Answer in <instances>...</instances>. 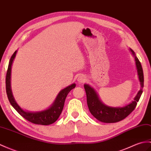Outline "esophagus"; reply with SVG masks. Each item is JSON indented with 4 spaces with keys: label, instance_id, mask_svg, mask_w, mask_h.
<instances>
[{
    "label": "esophagus",
    "instance_id": "34e87169",
    "mask_svg": "<svg viewBox=\"0 0 151 151\" xmlns=\"http://www.w3.org/2000/svg\"><path fill=\"white\" fill-rule=\"evenodd\" d=\"M77 80H78V82L79 83H83L86 80V78L84 75H80L78 76V79H77Z\"/></svg>",
    "mask_w": 151,
    "mask_h": 151
}]
</instances>
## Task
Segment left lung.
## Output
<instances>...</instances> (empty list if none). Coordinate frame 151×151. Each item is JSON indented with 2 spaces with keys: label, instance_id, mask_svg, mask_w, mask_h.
Listing matches in <instances>:
<instances>
[{
  "label": "left lung",
  "instance_id": "8db88e82",
  "mask_svg": "<svg viewBox=\"0 0 151 151\" xmlns=\"http://www.w3.org/2000/svg\"><path fill=\"white\" fill-rule=\"evenodd\" d=\"M130 51L134 57L138 78L140 85H141V89L134 98V100L132 101L131 104L123 107H109L101 102L97 93L93 87L88 84H84V89L86 90L87 96V104L90 113L98 120L104 123H115V122H120L125 119L134 111L142 94V89L143 87V82H144L142 67L138 58L136 57L134 51L131 49H130Z\"/></svg>",
  "mask_w": 151,
  "mask_h": 151
}]
</instances>
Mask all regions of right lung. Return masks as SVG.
I'll list each match as a JSON object with an SVG mask.
<instances>
[{
  "label": "right lung",
  "instance_id": "obj_1",
  "mask_svg": "<svg viewBox=\"0 0 151 151\" xmlns=\"http://www.w3.org/2000/svg\"><path fill=\"white\" fill-rule=\"evenodd\" d=\"M17 52V51L14 52L11 58H10L8 71H7L6 76V93L10 104L22 117L26 119L27 121L31 122V123L43 125H47L53 124L54 122L57 120V119L62 113L63 108H64L66 96H67L68 93L70 92V91L75 88L76 84L73 83L71 85L69 86L68 87L60 91V92L58 93V96L56 98L54 103L47 109L38 112H30L23 110L17 104L16 101L15 100V99L13 98L11 89V84H10L11 83L12 65L13 60L15 57Z\"/></svg>",
  "mask_w": 151,
  "mask_h": 151
}]
</instances>
